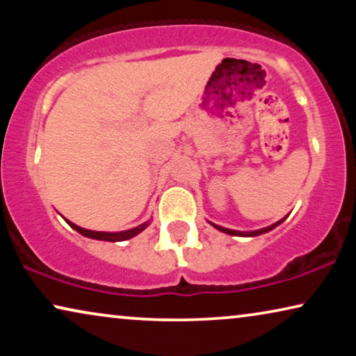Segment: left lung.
<instances>
[{
  "mask_svg": "<svg viewBox=\"0 0 356 356\" xmlns=\"http://www.w3.org/2000/svg\"><path fill=\"white\" fill-rule=\"evenodd\" d=\"M282 222H284V218H282V220H279V222H277V223H274V225H270V227H266V228H261V230H256V232H250V233H241V232H235V230H228V228L218 227V225H216V223H212V225L216 227L217 230H220V232H223V233H228V235H235V236H256V235H262V233H267V232H270L272 228H275L277 225H280Z\"/></svg>",
  "mask_w": 356,
  "mask_h": 356,
  "instance_id": "left-lung-1",
  "label": "left lung"
}]
</instances>
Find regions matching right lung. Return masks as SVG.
<instances>
[{"label": "right lung", "instance_id": "1", "mask_svg": "<svg viewBox=\"0 0 356 356\" xmlns=\"http://www.w3.org/2000/svg\"><path fill=\"white\" fill-rule=\"evenodd\" d=\"M67 222V220H66ZM70 225L74 228L76 232H79L81 235L84 236H89V238H94V240H102V241H124V240H129V238H133L138 235L144 230L145 227L149 225V222L143 223V225L136 227V228H131V230H126V232H118V233H106V232H92V230H86V228H81L74 225L72 222H67Z\"/></svg>", "mask_w": 356, "mask_h": 356}]
</instances>
